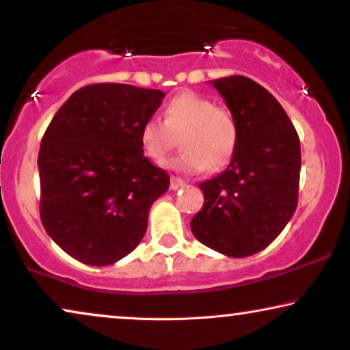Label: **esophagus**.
Instances as JSON below:
<instances>
[{"mask_svg": "<svg viewBox=\"0 0 350 350\" xmlns=\"http://www.w3.org/2000/svg\"><path fill=\"white\" fill-rule=\"evenodd\" d=\"M186 183L181 178H178V176H172L170 178V189H178V188H181V186H185Z\"/></svg>", "mask_w": 350, "mask_h": 350, "instance_id": "esophagus-1", "label": "esophagus"}]
</instances>
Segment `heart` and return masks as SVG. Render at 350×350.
<instances>
[{"label":"heart","instance_id":"obj_1","mask_svg":"<svg viewBox=\"0 0 350 350\" xmlns=\"http://www.w3.org/2000/svg\"><path fill=\"white\" fill-rule=\"evenodd\" d=\"M180 138L181 151L170 167L188 174L215 172L233 157L239 139V126L228 109L219 107L206 96L185 92L167 103L164 120L149 117L139 129L144 154L161 162Z\"/></svg>","mask_w":350,"mask_h":350}]
</instances>
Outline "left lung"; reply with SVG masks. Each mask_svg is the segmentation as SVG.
I'll return each instance as SVG.
<instances>
[{
	"instance_id": "obj_1",
	"label": "left lung",
	"mask_w": 350,
	"mask_h": 350,
	"mask_svg": "<svg viewBox=\"0 0 350 350\" xmlns=\"http://www.w3.org/2000/svg\"><path fill=\"white\" fill-rule=\"evenodd\" d=\"M239 126L226 169L204 181L191 219L198 241L228 257L265 249L297 207L301 143L293 122L264 86L243 75L212 81Z\"/></svg>"
}]
</instances>
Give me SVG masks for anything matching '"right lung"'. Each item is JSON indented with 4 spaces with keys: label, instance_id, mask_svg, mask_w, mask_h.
Segmentation results:
<instances>
[{
    "label": "right lung",
    "instance_id": "add662e5",
    "mask_svg": "<svg viewBox=\"0 0 350 350\" xmlns=\"http://www.w3.org/2000/svg\"><path fill=\"white\" fill-rule=\"evenodd\" d=\"M165 93L124 83L77 90L53 117L38 152L40 217L62 251L103 267L133 251L152 202L170 185L139 143Z\"/></svg>",
    "mask_w": 350,
    "mask_h": 350
}]
</instances>
